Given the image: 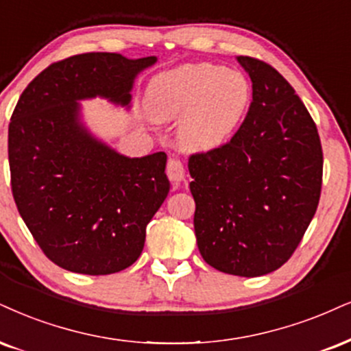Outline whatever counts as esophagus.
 Wrapping results in <instances>:
<instances>
[{
	"label": "esophagus",
	"instance_id": "esophagus-1",
	"mask_svg": "<svg viewBox=\"0 0 351 351\" xmlns=\"http://www.w3.org/2000/svg\"><path fill=\"white\" fill-rule=\"evenodd\" d=\"M167 177L172 182H182L185 179V167L180 159H169L167 162Z\"/></svg>",
	"mask_w": 351,
	"mask_h": 351
}]
</instances>
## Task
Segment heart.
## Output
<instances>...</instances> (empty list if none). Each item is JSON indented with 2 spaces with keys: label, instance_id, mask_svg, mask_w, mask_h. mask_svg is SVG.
Returning a JSON list of instances; mask_svg holds the SVG:
<instances>
[{
  "label": "heart",
  "instance_id": "b5f03b06",
  "mask_svg": "<svg viewBox=\"0 0 351 351\" xmlns=\"http://www.w3.org/2000/svg\"><path fill=\"white\" fill-rule=\"evenodd\" d=\"M250 101L247 77L213 63H190L151 81L148 106L158 120L180 119L179 136L192 149L224 145Z\"/></svg>",
  "mask_w": 351,
  "mask_h": 351
}]
</instances>
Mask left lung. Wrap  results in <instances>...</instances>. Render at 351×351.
<instances>
[{
  "mask_svg": "<svg viewBox=\"0 0 351 351\" xmlns=\"http://www.w3.org/2000/svg\"><path fill=\"white\" fill-rule=\"evenodd\" d=\"M252 102L228 143L189 158L197 244L203 261L237 276H261L291 257L317 210L322 146L317 127L274 66L237 56Z\"/></svg>",
  "mask_w": 351,
  "mask_h": 351,
  "instance_id": "obj_1",
  "label": "left lung"
}]
</instances>
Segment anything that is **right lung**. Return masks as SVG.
Segmentation results:
<instances>
[{
    "label": "right lung",
    "instance_id": "add662e5",
    "mask_svg": "<svg viewBox=\"0 0 351 351\" xmlns=\"http://www.w3.org/2000/svg\"><path fill=\"white\" fill-rule=\"evenodd\" d=\"M156 56L81 53L51 63L21 94L8 130L19 215L51 262L109 275L136 262L146 224L169 193L167 156L127 158L80 122L81 99L128 106L136 75Z\"/></svg>",
    "mask_w": 351,
    "mask_h": 351
}]
</instances>
